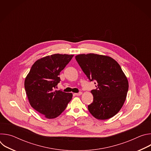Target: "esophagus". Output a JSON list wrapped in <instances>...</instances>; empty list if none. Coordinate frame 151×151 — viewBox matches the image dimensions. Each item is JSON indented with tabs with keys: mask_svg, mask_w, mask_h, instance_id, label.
I'll list each match as a JSON object with an SVG mask.
<instances>
[{
	"mask_svg": "<svg viewBox=\"0 0 151 151\" xmlns=\"http://www.w3.org/2000/svg\"><path fill=\"white\" fill-rule=\"evenodd\" d=\"M82 94V92H79L78 93H75V96H81Z\"/></svg>",
	"mask_w": 151,
	"mask_h": 151,
	"instance_id": "1",
	"label": "esophagus"
}]
</instances>
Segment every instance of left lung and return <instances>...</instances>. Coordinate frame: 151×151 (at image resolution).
Here are the masks:
<instances>
[{"mask_svg": "<svg viewBox=\"0 0 151 151\" xmlns=\"http://www.w3.org/2000/svg\"><path fill=\"white\" fill-rule=\"evenodd\" d=\"M75 58L90 81H95L92 90L93 101L88 106L89 112L98 119L115 116L126 99L128 82L119 64L112 58L95 54H79Z\"/></svg>", "mask_w": 151, "mask_h": 151, "instance_id": "obj_1", "label": "left lung"}]
</instances>
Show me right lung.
Instances as JSON below:
<instances>
[{
	"instance_id": "right-lung-1",
	"label": "right lung",
	"mask_w": 151,
	"mask_h": 151,
	"mask_svg": "<svg viewBox=\"0 0 151 151\" xmlns=\"http://www.w3.org/2000/svg\"><path fill=\"white\" fill-rule=\"evenodd\" d=\"M73 57L56 54L43 57L33 64L25 79V90L31 106L47 118L58 116L72 100V93L55 89L60 81V72Z\"/></svg>"
}]
</instances>
